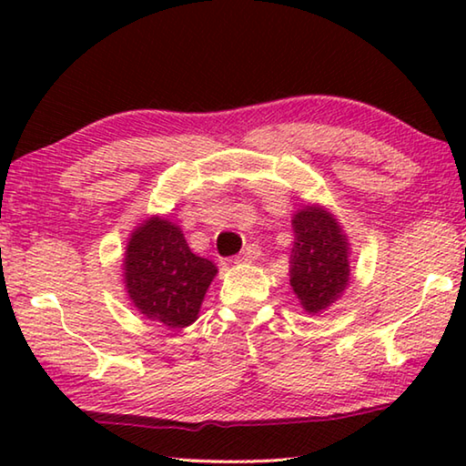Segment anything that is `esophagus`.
<instances>
[{
	"mask_svg": "<svg viewBox=\"0 0 466 466\" xmlns=\"http://www.w3.org/2000/svg\"><path fill=\"white\" fill-rule=\"evenodd\" d=\"M258 255H261V248H258V244H248V247L244 248L240 255L234 257V263H252V261H257Z\"/></svg>",
	"mask_w": 466,
	"mask_h": 466,
	"instance_id": "obj_1",
	"label": "esophagus"
}]
</instances>
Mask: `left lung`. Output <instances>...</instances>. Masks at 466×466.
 <instances>
[{"instance_id": "8db88e82", "label": "left lung", "mask_w": 466, "mask_h": 466, "mask_svg": "<svg viewBox=\"0 0 466 466\" xmlns=\"http://www.w3.org/2000/svg\"><path fill=\"white\" fill-rule=\"evenodd\" d=\"M296 242L289 257V283L310 314L325 310L341 296L350 281L347 242L335 218L320 208H306L294 216Z\"/></svg>"}]
</instances>
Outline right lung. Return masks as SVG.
Returning a JSON list of instances; mask_svg holds the SVG:
<instances>
[{
  "mask_svg": "<svg viewBox=\"0 0 466 466\" xmlns=\"http://www.w3.org/2000/svg\"><path fill=\"white\" fill-rule=\"evenodd\" d=\"M218 273L197 257L185 236L167 219L152 218L133 232L125 257V283L141 314L168 329L188 327Z\"/></svg>",
  "mask_w": 466,
  "mask_h": 466,
  "instance_id": "1",
  "label": "right lung"
}]
</instances>
